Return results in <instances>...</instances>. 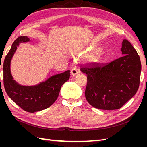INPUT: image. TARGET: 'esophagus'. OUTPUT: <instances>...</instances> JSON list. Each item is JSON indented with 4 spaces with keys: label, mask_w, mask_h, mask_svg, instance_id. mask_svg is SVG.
<instances>
[{
    "label": "esophagus",
    "mask_w": 147,
    "mask_h": 147,
    "mask_svg": "<svg viewBox=\"0 0 147 147\" xmlns=\"http://www.w3.org/2000/svg\"><path fill=\"white\" fill-rule=\"evenodd\" d=\"M78 73V71L77 70V69L74 68L72 70H71V74L72 75H76Z\"/></svg>",
    "instance_id": "esophagus-1"
}]
</instances>
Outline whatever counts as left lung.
<instances>
[{"label":"left lung","mask_w":147,"mask_h":147,"mask_svg":"<svg viewBox=\"0 0 147 147\" xmlns=\"http://www.w3.org/2000/svg\"><path fill=\"white\" fill-rule=\"evenodd\" d=\"M122 57L107 64H94L81 67L87 75L86 99L94 108L116 110L134 96L139 89L141 63L132 44L124 39Z\"/></svg>","instance_id":"obj_1"}]
</instances>
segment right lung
I'll list each match as a JSON object with an SVG mask.
<instances>
[{
  "mask_svg": "<svg viewBox=\"0 0 147 147\" xmlns=\"http://www.w3.org/2000/svg\"><path fill=\"white\" fill-rule=\"evenodd\" d=\"M29 41L26 36L18 37L5 56L3 65V85L11 99L26 112L33 113L50 107L57 99L61 88L70 77V70L53 75L45 82L34 86H21L13 80L10 61L19 43Z\"/></svg>",
  "mask_w": 147,
  "mask_h": 147,
  "instance_id": "right-lung-1",
  "label": "right lung"
}]
</instances>
